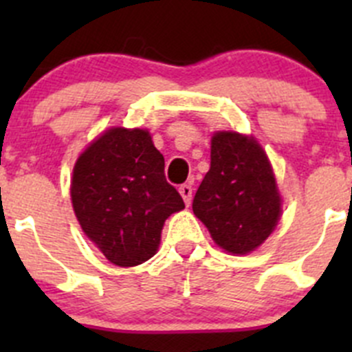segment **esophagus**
Here are the masks:
<instances>
[{"instance_id": "34e87169", "label": "esophagus", "mask_w": 352, "mask_h": 352, "mask_svg": "<svg viewBox=\"0 0 352 352\" xmlns=\"http://www.w3.org/2000/svg\"><path fill=\"white\" fill-rule=\"evenodd\" d=\"M179 192H180V196H182L184 202H186V204L189 206L190 201H192V187H190L189 184H184V186H180Z\"/></svg>"}]
</instances>
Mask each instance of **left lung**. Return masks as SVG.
<instances>
[{
    "label": "left lung",
    "instance_id": "obj_1",
    "mask_svg": "<svg viewBox=\"0 0 352 352\" xmlns=\"http://www.w3.org/2000/svg\"><path fill=\"white\" fill-rule=\"evenodd\" d=\"M192 211L230 254H248L274 232L281 196L267 155L254 138L214 133L211 168L194 196Z\"/></svg>",
    "mask_w": 352,
    "mask_h": 352
}]
</instances>
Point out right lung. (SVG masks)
I'll use <instances>...</instances> for the list:
<instances>
[{"label":"right lung","mask_w":352,"mask_h":352,"mask_svg":"<svg viewBox=\"0 0 352 352\" xmlns=\"http://www.w3.org/2000/svg\"><path fill=\"white\" fill-rule=\"evenodd\" d=\"M71 202L85 235L119 267L153 257L165 219L186 208L150 133L126 127H110L80 155Z\"/></svg>","instance_id":"obj_1"}]
</instances>
